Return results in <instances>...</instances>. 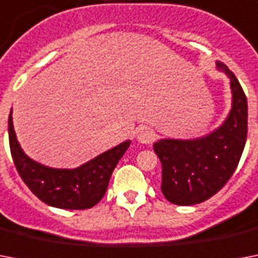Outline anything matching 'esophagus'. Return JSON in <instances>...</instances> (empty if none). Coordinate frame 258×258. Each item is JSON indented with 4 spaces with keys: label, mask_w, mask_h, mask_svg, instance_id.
Returning <instances> with one entry per match:
<instances>
[{
    "label": "esophagus",
    "mask_w": 258,
    "mask_h": 258,
    "mask_svg": "<svg viewBox=\"0 0 258 258\" xmlns=\"http://www.w3.org/2000/svg\"><path fill=\"white\" fill-rule=\"evenodd\" d=\"M137 139L139 143H142V145H150V143L155 139V134H154L153 130L149 128V127H143V128H141L138 131Z\"/></svg>",
    "instance_id": "esophagus-1"
}]
</instances>
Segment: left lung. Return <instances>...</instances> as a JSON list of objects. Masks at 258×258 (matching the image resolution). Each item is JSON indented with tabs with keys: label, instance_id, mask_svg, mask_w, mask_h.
Wrapping results in <instances>:
<instances>
[{
	"label": "left lung",
	"instance_id": "obj_1",
	"mask_svg": "<svg viewBox=\"0 0 258 258\" xmlns=\"http://www.w3.org/2000/svg\"><path fill=\"white\" fill-rule=\"evenodd\" d=\"M230 80L232 109L225 121L204 138L161 139L154 151L162 163V192L174 205L188 206L209 200L236 171L248 134V101L232 71L217 61Z\"/></svg>",
	"mask_w": 258,
	"mask_h": 258
}]
</instances>
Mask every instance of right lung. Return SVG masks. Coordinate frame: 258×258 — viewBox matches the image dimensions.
Listing matches in <instances>:
<instances>
[{
	"mask_svg": "<svg viewBox=\"0 0 258 258\" xmlns=\"http://www.w3.org/2000/svg\"><path fill=\"white\" fill-rule=\"evenodd\" d=\"M8 125L10 153L20 176L38 200L58 209L93 208L104 197L113 169L131 143L123 142L76 169H52L22 151L14 133L12 111Z\"/></svg>",
	"mask_w": 258,
	"mask_h": 258,
	"instance_id": "obj_1",
	"label": "right lung"
}]
</instances>
